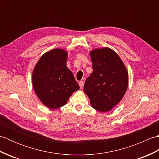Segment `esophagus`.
Listing matches in <instances>:
<instances>
[{"mask_svg":"<svg viewBox=\"0 0 159 159\" xmlns=\"http://www.w3.org/2000/svg\"><path fill=\"white\" fill-rule=\"evenodd\" d=\"M79 85L80 88H83V85H84V82L83 81V80H80V81L79 83Z\"/></svg>","mask_w":159,"mask_h":159,"instance_id":"obj_1","label":"esophagus"}]
</instances>
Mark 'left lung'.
<instances>
[{"mask_svg": "<svg viewBox=\"0 0 159 159\" xmlns=\"http://www.w3.org/2000/svg\"><path fill=\"white\" fill-rule=\"evenodd\" d=\"M93 72L84 85L93 109L107 112L120 102L126 92L128 74L117 54L109 48L90 52Z\"/></svg>", "mask_w": 159, "mask_h": 159, "instance_id": "8db88e82", "label": "left lung"}]
</instances>
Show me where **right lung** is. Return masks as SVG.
<instances>
[{"instance_id":"1","label":"right lung","mask_w":159,"mask_h":159,"mask_svg":"<svg viewBox=\"0 0 159 159\" xmlns=\"http://www.w3.org/2000/svg\"><path fill=\"white\" fill-rule=\"evenodd\" d=\"M67 52L53 49L43 54L33 72V85L42 102L50 109L65 105L80 87L66 66Z\"/></svg>"}]
</instances>
